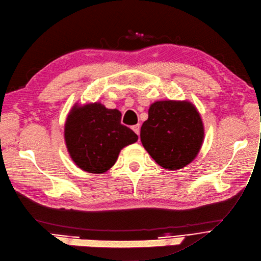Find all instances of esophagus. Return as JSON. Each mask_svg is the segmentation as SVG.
Listing matches in <instances>:
<instances>
[{"mask_svg": "<svg viewBox=\"0 0 261 261\" xmlns=\"http://www.w3.org/2000/svg\"><path fill=\"white\" fill-rule=\"evenodd\" d=\"M132 129L139 136V134H140V125L139 124H137V125H134V126H132Z\"/></svg>", "mask_w": 261, "mask_h": 261, "instance_id": "1", "label": "esophagus"}]
</instances>
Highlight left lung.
<instances>
[{
    "label": "left lung",
    "mask_w": 261,
    "mask_h": 261,
    "mask_svg": "<svg viewBox=\"0 0 261 261\" xmlns=\"http://www.w3.org/2000/svg\"><path fill=\"white\" fill-rule=\"evenodd\" d=\"M143 147L160 166L176 171L189 165L204 140V125L196 106L188 100L151 103L140 130Z\"/></svg>",
    "instance_id": "1"
}]
</instances>
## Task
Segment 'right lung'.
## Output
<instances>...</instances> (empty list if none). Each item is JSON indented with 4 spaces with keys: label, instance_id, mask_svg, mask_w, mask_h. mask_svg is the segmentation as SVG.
<instances>
[{
    "label": "right lung",
    "instance_id": "obj_1",
    "mask_svg": "<svg viewBox=\"0 0 261 261\" xmlns=\"http://www.w3.org/2000/svg\"><path fill=\"white\" fill-rule=\"evenodd\" d=\"M64 140L71 160L82 171L103 174L116 163L122 148L138 136L121 124V113L101 102L75 103L64 124Z\"/></svg>",
    "mask_w": 261,
    "mask_h": 261
}]
</instances>
